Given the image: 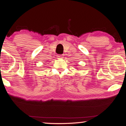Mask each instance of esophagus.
Segmentation results:
<instances>
[{"mask_svg":"<svg viewBox=\"0 0 126 126\" xmlns=\"http://www.w3.org/2000/svg\"><path fill=\"white\" fill-rule=\"evenodd\" d=\"M63 55H62V54H61V55H58L57 57L58 58H63Z\"/></svg>","mask_w":126,"mask_h":126,"instance_id":"obj_1","label":"esophagus"}]
</instances>
